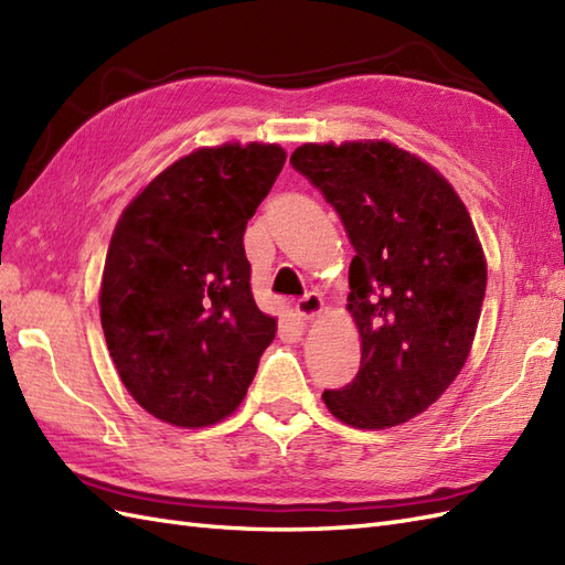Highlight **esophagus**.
Instances as JSON below:
<instances>
[{"instance_id": "1", "label": "esophagus", "mask_w": 565, "mask_h": 565, "mask_svg": "<svg viewBox=\"0 0 565 565\" xmlns=\"http://www.w3.org/2000/svg\"><path fill=\"white\" fill-rule=\"evenodd\" d=\"M321 311H323V299L316 295V292H309V295H305V297L297 301V313L305 321L313 319V316H319Z\"/></svg>"}]
</instances>
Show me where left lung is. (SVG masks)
<instances>
[{"label":"left lung","mask_w":565,"mask_h":565,"mask_svg":"<svg viewBox=\"0 0 565 565\" xmlns=\"http://www.w3.org/2000/svg\"><path fill=\"white\" fill-rule=\"evenodd\" d=\"M290 162L354 246L348 311L362 364L345 388L323 391L326 407L354 429L422 415L465 366L487 292L470 213L429 162L388 141L305 143Z\"/></svg>","instance_id":"obj_1"}]
</instances>
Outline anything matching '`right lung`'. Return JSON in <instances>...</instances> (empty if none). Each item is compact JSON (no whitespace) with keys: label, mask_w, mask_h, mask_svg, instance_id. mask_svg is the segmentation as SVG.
<instances>
[{"label":"right lung","mask_w":565,"mask_h":565,"mask_svg":"<svg viewBox=\"0 0 565 565\" xmlns=\"http://www.w3.org/2000/svg\"><path fill=\"white\" fill-rule=\"evenodd\" d=\"M285 158L275 143L199 148L119 217L100 321L124 388L162 422L194 429L232 415L275 338L252 295L244 230Z\"/></svg>","instance_id":"1"}]
</instances>
